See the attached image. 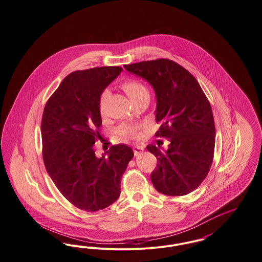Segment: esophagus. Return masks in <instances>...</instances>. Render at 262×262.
<instances>
[{
  "instance_id": "34e87169",
  "label": "esophagus",
  "mask_w": 262,
  "mask_h": 262,
  "mask_svg": "<svg viewBox=\"0 0 262 262\" xmlns=\"http://www.w3.org/2000/svg\"><path fill=\"white\" fill-rule=\"evenodd\" d=\"M133 149H134L135 155L137 156V155H139V154L144 150V148H143V146H141V145H136V146H134Z\"/></svg>"
}]
</instances>
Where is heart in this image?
Listing matches in <instances>:
<instances>
[{
    "label": "heart",
    "mask_w": 262,
    "mask_h": 262,
    "mask_svg": "<svg viewBox=\"0 0 262 262\" xmlns=\"http://www.w3.org/2000/svg\"><path fill=\"white\" fill-rule=\"evenodd\" d=\"M122 86L133 102H136L137 100L143 97H149L148 89L143 83H141L140 81L136 79L125 80ZM108 97H109V92L105 90L101 95L99 102L100 114L102 116H104L106 112V102ZM120 133L125 138H136L138 137V129L137 126H134V125H123L120 129Z\"/></svg>",
    "instance_id": "obj_1"
}]
</instances>
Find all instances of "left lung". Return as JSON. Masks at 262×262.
I'll use <instances>...</instances> for the list:
<instances>
[{
	"mask_svg": "<svg viewBox=\"0 0 262 262\" xmlns=\"http://www.w3.org/2000/svg\"><path fill=\"white\" fill-rule=\"evenodd\" d=\"M125 70L146 79L156 94V137L170 139L168 150L149 144L157 158L151 173L154 187L163 194L186 195L200 187L214 155L215 125L210 103L195 77L168 59L125 64Z\"/></svg>",
	"mask_w": 262,
	"mask_h": 262,
	"instance_id": "8db88e82",
	"label": "left lung"
}]
</instances>
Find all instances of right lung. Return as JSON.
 Segmentation results:
<instances>
[{"mask_svg": "<svg viewBox=\"0 0 262 262\" xmlns=\"http://www.w3.org/2000/svg\"><path fill=\"white\" fill-rule=\"evenodd\" d=\"M121 67L76 71L66 76L47 101L41 123L42 154L47 173L75 207L96 212L121 193V180L133 149L113 145L98 158L93 145L102 125L100 96L121 74Z\"/></svg>", "mask_w": 262, "mask_h": 262, "instance_id": "1", "label": "right lung"}]
</instances>
